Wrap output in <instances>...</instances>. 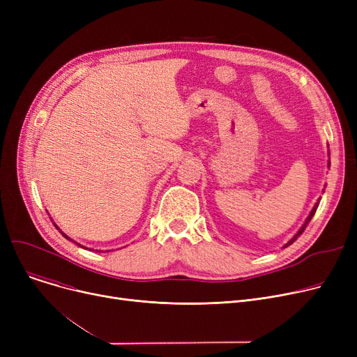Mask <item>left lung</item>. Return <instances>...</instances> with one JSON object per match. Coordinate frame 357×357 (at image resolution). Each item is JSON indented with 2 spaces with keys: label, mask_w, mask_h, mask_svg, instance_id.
Masks as SVG:
<instances>
[{
  "label": "left lung",
  "mask_w": 357,
  "mask_h": 357,
  "mask_svg": "<svg viewBox=\"0 0 357 357\" xmlns=\"http://www.w3.org/2000/svg\"><path fill=\"white\" fill-rule=\"evenodd\" d=\"M328 166H330V162H328ZM318 204H320V202H318V201H317V204H315V205H314V208H312V211H311V213H310V215H308V218H307V220H305V222H304V226H303V227H301V229H299V231H298V233H296V234H295V236H294V237H292V238H291V240H289V241H288V243H287V245H285V246H284V248H288V246H291V245H292V243H294V241H295V240H296V238H298V237H299V236H301V234H303V233H304V230H305V227H307V226H308V222H310V221H311V218H312V217H314V214H315V211H317V208H318Z\"/></svg>",
  "instance_id": "1"
}]
</instances>
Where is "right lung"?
Returning a JSON list of instances; mask_svg holds the SVG:
<instances>
[{"label": "right lung", "instance_id": "1", "mask_svg": "<svg viewBox=\"0 0 357 357\" xmlns=\"http://www.w3.org/2000/svg\"><path fill=\"white\" fill-rule=\"evenodd\" d=\"M54 227H56V229H58V226H54ZM61 233H62V231H61ZM62 236H63V237H65V238H68V240H70V238H69V237H68V236H66V234H65V233H62ZM70 241H72V240H70ZM73 243H75V241H73ZM78 246H79V245H78Z\"/></svg>", "mask_w": 357, "mask_h": 357}]
</instances>
